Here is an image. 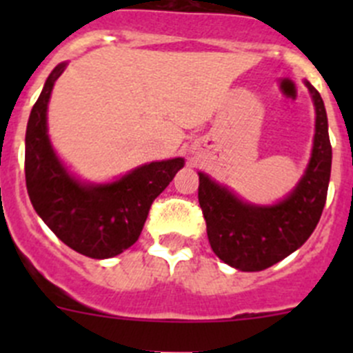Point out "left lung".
<instances>
[{
	"label": "left lung",
	"instance_id": "1",
	"mask_svg": "<svg viewBox=\"0 0 353 353\" xmlns=\"http://www.w3.org/2000/svg\"><path fill=\"white\" fill-rule=\"evenodd\" d=\"M316 105V134L307 170L279 205L254 206L199 172L198 201L210 245L227 265L259 272L301 248L321 219L331 174L328 117L319 92L305 81Z\"/></svg>",
	"mask_w": 353,
	"mask_h": 353
}]
</instances>
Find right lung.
<instances>
[{
  "label": "right lung",
  "mask_w": 353,
  "mask_h": 353,
  "mask_svg": "<svg viewBox=\"0 0 353 353\" xmlns=\"http://www.w3.org/2000/svg\"><path fill=\"white\" fill-rule=\"evenodd\" d=\"M65 66L61 63L52 70L28 117V198L46 225L73 251L95 259L112 258L137 243L152 203L169 186L184 160L152 162L104 186H85L73 179L54 155L46 123L52 87Z\"/></svg>",
  "instance_id": "right-lung-1"
}]
</instances>
